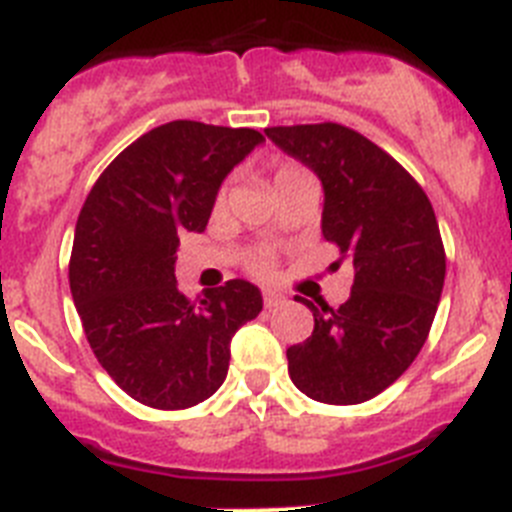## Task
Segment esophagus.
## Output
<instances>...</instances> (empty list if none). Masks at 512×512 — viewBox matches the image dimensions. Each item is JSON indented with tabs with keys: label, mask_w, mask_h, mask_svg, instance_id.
<instances>
[{
	"label": "esophagus",
	"mask_w": 512,
	"mask_h": 512,
	"mask_svg": "<svg viewBox=\"0 0 512 512\" xmlns=\"http://www.w3.org/2000/svg\"><path fill=\"white\" fill-rule=\"evenodd\" d=\"M282 300H284L282 292H277V289H264V305L266 307H277Z\"/></svg>",
	"instance_id": "1"
}]
</instances>
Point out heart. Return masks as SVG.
<instances>
[{
  "label": "heart",
  "mask_w": 512,
  "mask_h": 512,
  "mask_svg": "<svg viewBox=\"0 0 512 512\" xmlns=\"http://www.w3.org/2000/svg\"><path fill=\"white\" fill-rule=\"evenodd\" d=\"M292 174H300V169H295V166H282V169L274 174V184L279 182V179H284V176H292ZM251 269L259 274V277H269L271 271H274V264H271L269 253H256L251 259Z\"/></svg>",
  "instance_id": "obj_1"
}]
</instances>
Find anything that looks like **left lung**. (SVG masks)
<instances>
[{"mask_svg":"<svg viewBox=\"0 0 512 512\" xmlns=\"http://www.w3.org/2000/svg\"><path fill=\"white\" fill-rule=\"evenodd\" d=\"M266 138L323 184L325 241L354 266L351 297L312 310L307 341L287 348L289 377L328 405H359L387 390L420 354L446 277L431 202L390 153L336 122L266 128Z\"/></svg>","mask_w":512,"mask_h":512,"instance_id":"obj_1","label":"left lung"}]
</instances>
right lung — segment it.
<instances>
[{
    "mask_svg": "<svg viewBox=\"0 0 512 512\" xmlns=\"http://www.w3.org/2000/svg\"><path fill=\"white\" fill-rule=\"evenodd\" d=\"M261 143L251 128L166 122L130 143L81 207L69 264L76 312L104 372L148 408L215 395L235 330L264 307L246 279L192 305L174 277L179 235L207 228L225 176Z\"/></svg>",
    "mask_w": 512,
    "mask_h": 512,
    "instance_id": "right-lung-1",
    "label": "right lung"
}]
</instances>
